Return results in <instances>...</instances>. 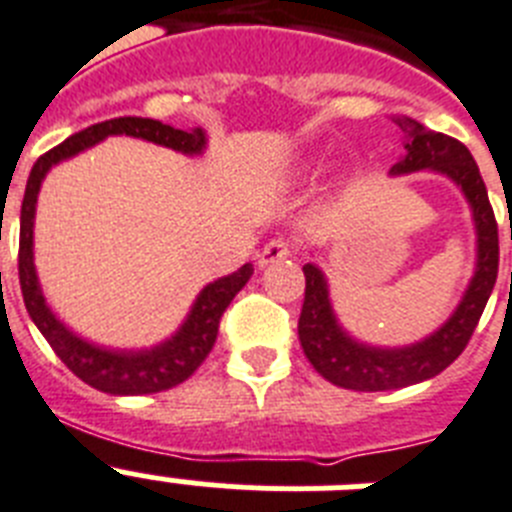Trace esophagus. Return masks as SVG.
<instances>
[{
  "label": "esophagus",
  "instance_id": "34e87169",
  "mask_svg": "<svg viewBox=\"0 0 512 512\" xmlns=\"http://www.w3.org/2000/svg\"><path fill=\"white\" fill-rule=\"evenodd\" d=\"M291 255V244L286 239H270L260 252H257V265L260 268H268L270 263H278V260H286Z\"/></svg>",
  "mask_w": 512,
  "mask_h": 512
}]
</instances>
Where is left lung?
I'll return each mask as SVG.
<instances>
[{
    "mask_svg": "<svg viewBox=\"0 0 512 512\" xmlns=\"http://www.w3.org/2000/svg\"><path fill=\"white\" fill-rule=\"evenodd\" d=\"M393 122L403 132L406 156L390 169V176L435 171L448 176L463 192L476 229V268L453 315L435 333L409 346H372L351 336L338 322L330 304L328 278L320 265H304L307 286H304V304L299 315V341L304 354L325 380L359 393L406 388L440 375L442 369L450 367L466 349L468 338L474 336L476 322L495 289L497 265H500L495 210L489 205L484 179L466 145L458 143L455 137L427 130L416 119L393 117Z\"/></svg>",
    "mask_w": 512,
    "mask_h": 512,
    "instance_id": "left-lung-1",
    "label": "left lung"
}]
</instances>
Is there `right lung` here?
I'll use <instances>...</instances> for the list:
<instances>
[{
    "label": "right lung",
    "instance_id": "add662e5",
    "mask_svg": "<svg viewBox=\"0 0 512 512\" xmlns=\"http://www.w3.org/2000/svg\"><path fill=\"white\" fill-rule=\"evenodd\" d=\"M111 135L140 137V140L163 145V148H171L176 153H184V156H203L205 145H208V137L203 130L184 132L174 130L171 124H163L158 119L119 117L85 127V130L67 137L62 145L44 153L30 169L23 210H20V260H17L20 289H23L25 309H28L30 320L36 322V328L41 330V336L49 341L54 354L80 380L88 382L90 388L111 395L161 393V390H169L187 380L205 362V356L210 354L213 343H216L221 315L226 312L231 299L244 289V283L255 273V268H252V263H247L231 276L208 283L197 294L190 312L174 336L150 346V349H109V346L85 341L83 336H77L75 330L67 328L46 304L44 289L38 283L36 263H33V221H36L38 192H41V184H44L51 166L93 148Z\"/></svg>",
    "mask_w": 512,
    "mask_h": 512
}]
</instances>
